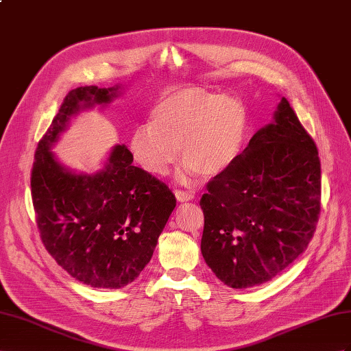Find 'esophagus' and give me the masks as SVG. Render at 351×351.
I'll list each match as a JSON object with an SVG mask.
<instances>
[{
  "instance_id": "esophagus-1",
  "label": "esophagus",
  "mask_w": 351,
  "mask_h": 351,
  "mask_svg": "<svg viewBox=\"0 0 351 351\" xmlns=\"http://www.w3.org/2000/svg\"><path fill=\"white\" fill-rule=\"evenodd\" d=\"M175 195L179 202H191L194 199V193H191V191L175 190Z\"/></svg>"
}]
</instances>
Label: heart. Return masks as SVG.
Returning <instances> with one entry per match:
<instances>
[{"label": "heart", "mask_w": 351, "mask_h": 351, "mask_svg": "<svg viewBox=\"0 0 351 351\" xmlns=\"http://www.w3.org/2000/svg\"><path fill=\"white\" fill-rule=\"evenodd\" d=\"M247 111L234 96L203 87H179L152 108L151 121L138 124L129 147L134 161L152 176H163L181 147L182 179L200 172L221 175L239 158L247 133Z\"/></svg>", "instance_id": "obj_1"}]
</instances>
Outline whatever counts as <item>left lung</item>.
I'll use <instances>...</instances> for the list:
<instances>
[{
	"label": "left lung",
	"mask_w": 351,
	"mask_h": 351,
	"mask_svg": "<svg viewBox=\"0 0 351 351\" xmlns=\"http://www.w3.org/2000/svg\"><path fill=\"white\" fill-rule=\"evenodd\" d=\"M202 255L222 283L259 286L289 267L316 231L320 160L286 97L230 169L208 184Z\"/></svg>",
	"instance_id": "8db88e82"
}]
</instances>
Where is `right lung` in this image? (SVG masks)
<instances>
[{"instance_id": "add662e5", "label": "right lung", "mask_w": 351, "mask_h": 351, "mask_svg": "<svg viewBox=\"0 0 351 351\" xmlns=\"http://www.w3.org/2000/svg\"><path fill=\"white\" fill-rule=\"evenodd\" d=\"M123 86L71 90L38 142L31 175L37 226L44 246L77 280L120 289L149 263L176 206L166 184L133 166L125 145L112 147L96 173H77L53 152L71 119L121 95Z\"/></svg>"}]
</instances>
